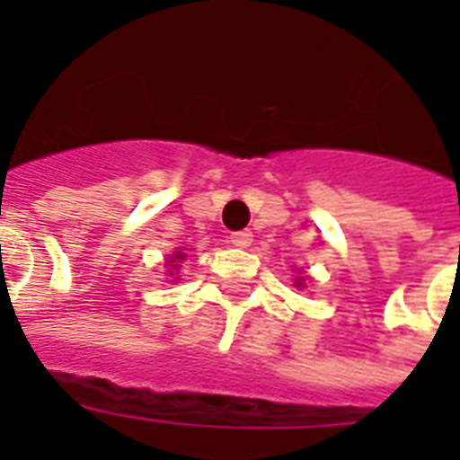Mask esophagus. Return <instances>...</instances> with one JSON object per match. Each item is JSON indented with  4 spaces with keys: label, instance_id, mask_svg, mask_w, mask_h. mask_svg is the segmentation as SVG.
<instances>
[{
    "label": "esophagus",
    "instance_id": "obj_1",
    "mask_svg": "<svg viewBox=\"0 0 460 460\" xmlns=\"http://www.w3.org/2000/svg\"><path fill=\"white\" fill-rule=\"evenodd\" d=\"M231 243L238 245V248H248V245L252 243V234L248 229L234 231V234H231Z\"/></svg>",
    "mask_w": 460,
    "mask_h": 460
}]
</instances>
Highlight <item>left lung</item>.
<instances>
[{
    "label": "left lung",
    "mask_w": 460,
    "mask_h": 460,
    "mask_svg": "<svg viewBox=\"0 0 460 460\" xmlns=\"http://www.w3.org/2000/svg\"><path fill=\"white\" fill-rule=\"evenodd\" d=\"M296 287H298V288L303 287V277H298V279H296Z\"/></svg>",
    "instance_id": "left-lung-1"
}]
</instances>
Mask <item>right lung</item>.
Here are the masks:
<instances>
[{"label": "right lung", "mask_w": 460, "mask_h": 460, "mask_svg": "<svg viewBox=\"0 0 460 460\" xmlns=\"http://www.w3.org/2000/svg\"><path fill=\"white\" fill-rule=\"evenodd\" d=\"M183 260H186V252H181V251H176L172 255V258L166 260V265H172L169 267V270H179L181 265H176V262H183ZM169 274H173V272H169Z\"/></svg>", "instance_id": "1"}]
</instances>
